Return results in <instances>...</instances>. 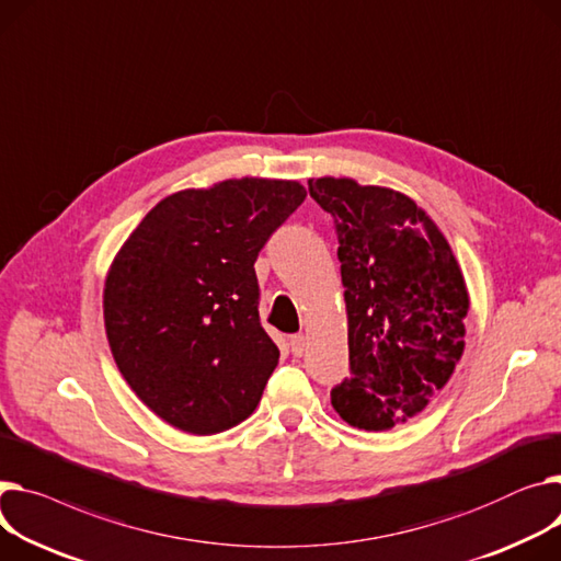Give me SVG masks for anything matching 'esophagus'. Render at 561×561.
Returning a JSON list of instances; mask_svg holds the SVG:
<instances>
[{
  "label": "esophagus",
  "mask_w": 561,
  "mask_h": 561,
  "mask_svg": "<svg viewBox=\"0 0 561 561\" xmlns=\"http://www.w3.org/2000/svg\"><path fill=\"white\" fill-rule=\"evenodd\" d=\"M290 352H293V356H302L307 352V335H302V333L290 335Z\"/></svg>",
  "instance_id": "34e87169"
}]
</instances>
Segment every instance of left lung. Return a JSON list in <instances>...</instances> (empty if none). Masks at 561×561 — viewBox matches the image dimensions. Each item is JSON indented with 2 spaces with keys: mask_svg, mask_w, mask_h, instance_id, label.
Instances as JSON below:
<instances>
[{
  "mask_svg": "<svg viewBox=\"0 0 561 561\" xmlns=\"http://www.w3.org/2000/svg\"><path fill=\"white\" fill-rule=\"evenodd\" d=\"M331 214L347 305L352 377L331 390L350 426L420 415L465 352L469 293L444 234L408 196L352 178L309 180Z\"/></svg>",
  "mask_w": 561,
  "mask_h": 561,
  "instance_id": "obj_1",
  "label": "left lung"
}]
</instances>
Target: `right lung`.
Masks as SVG:
<instances>
[{
  "instance_id": "add662e5",
  "label": "right lung",
  "mask_w": 561,
  "mask_h": 561,
  "mask_svg": "<svg viewBox=\"0 0 561 561\" xmlns=\"http://www.w3.org/2000/svg\"><path fill=\"white\" fill-rule=\"evenodd\" d=\"M305 198L300 182L266 178L184 190L148 211L112 261V356L167 424L214 435L254 413L279 360L259 320L254 261Z\"/></svg>"
}]
</instances>
